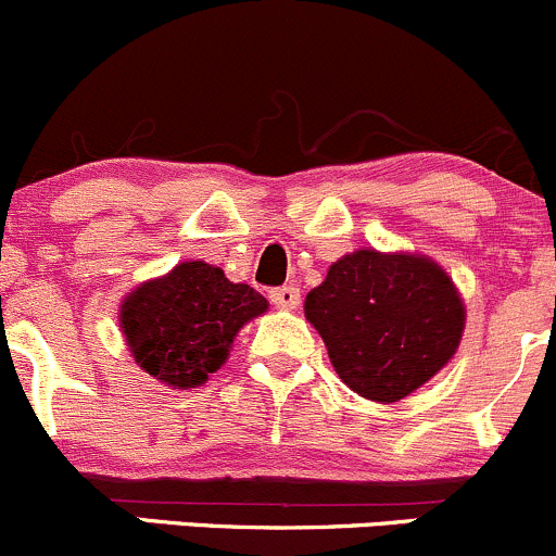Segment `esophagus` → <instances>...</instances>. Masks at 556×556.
I'll return each instance as SVG.
<instances>
[{
	"label": "esophagus",
	"mask_w": 556,
	"mask_h": 556,
	"mask_svg": "<svg viewBox=\"0 0 556 556\" xmlns=\"http://www.w3.org/2000/svg\"><path fill=\"white\" fill-rule=\"evenodd\" d=\"M270 302L280 311H294L300 305V289L296 286H278L270 291Z\"/></svg>",
	"instance_id": "34e87169"
}]
</instances>
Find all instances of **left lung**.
Returning a JSON list of instances; mask_svg holds the SVG:
<instances>
[{"label":"left lung","mask_w":556,"mask_h":556,"mask_svg":"<svg viewBox=\"0 0 556 556\" xmlns=\"http://www.w3.org/2000/svg\"><path fill=\"white\" fill-rule=\"evenodd\" d=\"M305 316L340 380L364 399L391 404L455 356L466 311L437 262L362 249L329 267L307 294Z\"/></svg>","instance_id":"1"}]
</instances>
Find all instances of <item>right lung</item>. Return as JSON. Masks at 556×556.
<instances>
[{
	"label": "right lung",
	"mask_w": 556,
	"mask_h": 556,
	"mask_svg": "<svg viewBox=\"0 0 556 556\" xmlns=\"http://www.w3.org/2000/svg\"><path fill=\"white\" fill-rule=\"evenodd\" d=\"M265 311L267 300L249 283H232L205 262H185L139 286L123 302L119 324L154 380L194 388L225 364L240 326Z\"/></svg>",
	"instance_id": "obj_1"
}]
</instances>
